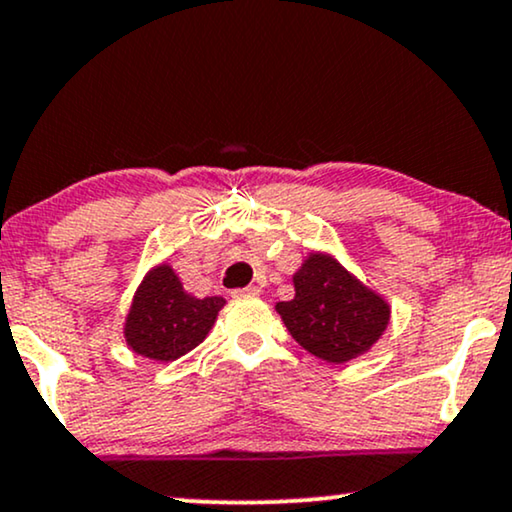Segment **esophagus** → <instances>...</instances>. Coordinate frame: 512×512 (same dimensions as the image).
<instances>
[{
    "mask_svg": "<svg viewBox=\"0 0 512 512\" xmlns=\"http://www.w3.org/2000/svg\"><path fill=\"white\" fill-rule=\"evenodd\" d=\"M258 292H261V289L254 287V285H249V287H244V289H235V292H232V296L242 299V296H258Z\"/></svg>",
    "mask_w": 512,
    "mask_h": 512,
    "instance_id": "esophagus-1",
    "label": "esophagus"
}]
</instances>
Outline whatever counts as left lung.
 Instances as JSON below:
<instances>
[{
  "mask_svg": "<svg viewBox=\"0 0 512 512\" xmlns=\"http://www.w3.org/2000/svg\"><path fill=\"white\" fill-rule=\"evenodd\" d=\"M294 299L275 311L308 353L327 363H349L368 353L387 330L391 308L325 251H311L294 273Z\"/></svg>",
  "mask_w": 512,
  "mask_h": 512,
  "instance_id": "8db88e82",
  "label": "left lung"
}]
</instances>
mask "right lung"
I'll return each instance as SVG.
<instances>
[{"instance_id":"add662e5","label":"right lung","mask_w":512,"mask_h":512,"mask_svg":"<svg viewBox=\"0 0 512 512\" xmlns=\"http://www.w3.org/2000/svg\"><path fill=\"white\" fill-rule=\"evenodd\" d=\"M225 306L223 296L185 292L178 273L159 263L144 275L125 315V344L137 356L156 363L178 361L199 346Z\"/></svg>"}]
</instances>
